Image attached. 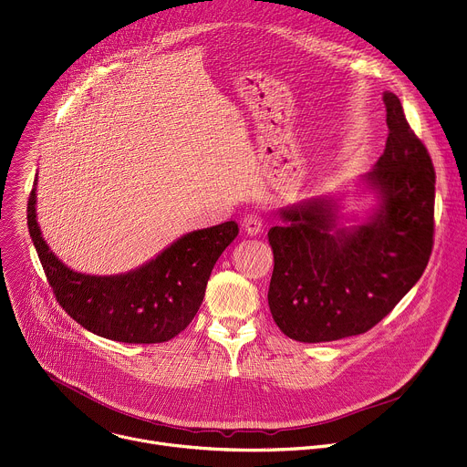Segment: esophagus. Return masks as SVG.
I'll use <instances>...</instances> for the list:
<instances>
[{
    "instance_id": "obj_1",
    "label": "esophagus",
    "mask_w": 467,
    "mask_h": 467,
    "mask_svg": "<svg viewBox=\"0 0 467 467\" xmlns=\"http://www.w3.org/2000/svg\"><path fill=\"white\" fill-rule=\"evenodd\" d=\"M263 216L255 214V212H251V214H245L242 220V229L249 234V236H257L263 231Z\"/></svg>"
}]
</instances>
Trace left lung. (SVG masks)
<instances>
[{"mask_svg": "<svg viewBox=\"0 0 467 467\" xmlns=\"http://www.w3.org/2000/svg\"><path fill=\"white\" fill-rule=\"evenodd\" d=\"M388 141L370 173L372 214L341 225L338 202L318 197L281 210L268 231L274 274L268 306L279 329L300 343L368 331L425 272L434 245L436 173L397 95L384 93Z\"/></svg>", "mask_w": 467, "mask_h": 467, "instance_id": "8db88e82", "label": "left lung"}]
</instances>
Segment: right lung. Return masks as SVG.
<instances>
[{
    "mask_svg": "<svg viewBox=\"0 0 467 467\" xmlns=\"http://www.w3.org/2000/svg\"><path fill=\"white\" fill-rule=\"evenodd\" d=\"M35 186L27 227L56 300L79 326L119 343H165L186 329L202 304L212 268L238 234L236 222H225L181 236L132 272L79 274L65 266L42 238Z\"/></svg>",
    "mask_w": 467,
    "mask_h": 467,
    "instance_id": "add662e5",
    "label": "right lung"
}]
</instances>
